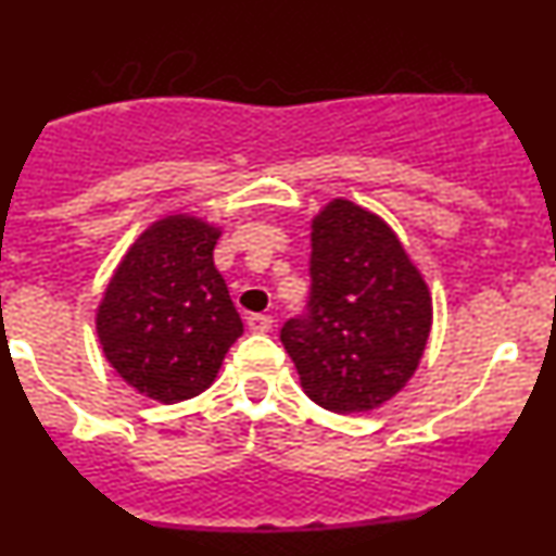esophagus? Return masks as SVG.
Masks as SVG:
<instances>
[{
  "mask_svg": "<svg viewBox=\"0 0 556 556\" xmlns=\"http://www.w3.org/2000/svg\"><path fill=\"white\" fill-rule=\"evenodd\" d=\"M271 327H274L271 316H264V314L248 316V329L256 331V334H266V331H271Z\"/></svg>",
  "mask_w": 556,
  "mask_h": 556,
  "instance_id": "obj_1",
  "label": "esophagus"
}]
</instances>
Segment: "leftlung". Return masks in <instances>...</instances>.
Listing matches in <instances>:
<instances>
[{"mask_svg":"<svg viewBox=\"0 0 556 556\" xmlns=\"http://www.w3.org/2000/svg\"><path fill=\"white\" fill-rule=\"evenodd\" d=\"M431 331V295L397 235L355 203L331 201L311 232L305 314L279 340L316 405L363 413L416 374Z\"/></svg>","mask_w":556,"mask_h":556,"instance_id":"left-lung-1","label":"left lung"}]
</instances>
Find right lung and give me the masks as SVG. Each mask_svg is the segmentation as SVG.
Here are the masks:
<instances>
[{
    "label": "right lung",
    "mask_w": 556,
    "mask_h": 556,
    "mask_svg": "<svg viewBox=\"0 0 556 556\" xmlns=\"http://www.w3.org/2000/svg\"><path fill=\"white\" fill-rule=\"evenodd\" d=\"M219 229L167 216L140 235L96 314L106 361L159 402L195 397L242 334L240 314L214 266Z\"/></svg>",
    "instance_id": "obj_1"
}]
</instances>
